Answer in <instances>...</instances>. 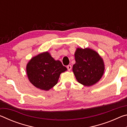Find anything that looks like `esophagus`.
<instances>
[{
  "label": "esophagus",
  "instance_id": "esophagus-1",
  "mask_svg": "<svg viewBox=\"0 0 127 127\" xmlns=\"http://www.w3.org/2000/svg\"><path fill=\"white\" fill-rule=\"evenodd\" d=\"M67 69H68V70H69V71H70V70H71V69H72V66L70 65H68L67 66Z\"/></svg>",
  "mask_w": 127,
  "mask_h": 127
}]
</instances>
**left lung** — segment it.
I'll use <instances>...</instances> for the list:
<instances>
[{"instance_id":"8db88e82","label":"left lung","mask_w":127,"mask_h":127,"mask_svg":"<svg viewBox=\"0 0 127 127\" xmlns=\"http://www.w3.org/2000/svg\"><path fill=\"white\" fill-rule=\"evenodd\" d=\"M73 72L81 84L91 86L97 82L104 72L105 65L99 54L90 48H77L74 54Z\"/></svg>"}]
</instances>
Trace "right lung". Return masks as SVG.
<instances>
[{"instance_id": "1", "label": "right lung", "mask_w": 127, "mask_h": 127, "mask_svg": "<svg viewBox=\"0 0 127 127\" xmlns=\"http://www.w3.org/2000/svg\"><path fill=\"white\" fill-rule=\"evenodd\" d=\"M66 70L61 62L55 61L48 51L33 57L26 66L30 82L37 89L45 91L57 85L60 74Z\"/></svg>"}]
</instances>
